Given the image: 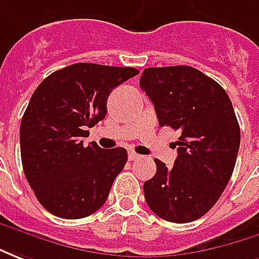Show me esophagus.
<instances>
[{"label": "esophagus", "mask_w": 259, "mask_h": 259, "mask_svg": "<svg viewBox=\"0 0 259 259\" xmlns=\"http://www.w3.org/2000/svg\"><path fill=\"white\" fill-rule=\"evenodd\" d=\"M128 159H130V160H137V159H139V155L138 153H135L134 150H130V152H128Z\"/></svg>", "instance_id": "1"}]
</instances>
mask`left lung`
Returning <instances> with one entry per match:
<instances>
[{
  "label": "left lung",
  "mask_w": 259,
  "mask_h": 259,
  "mask_svg": "<svg viewBox=\"0 0 259 259\" xmlns=\"http://www.w3.org/2000/svg\"><path fill=\"white\" fill-rule=\"evenodd\" d=\"M139 86L159 125L181 133L173 167L155 159L156 174L144 184L146 203L164 221H197L218 202L234 170L240 126L232 102L216 80L188 65L146 68Z\"/></svg>",
  "instance_id": "1"
}]
</instances>
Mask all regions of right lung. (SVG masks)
Wrapping results in <instances>:
<instances>
[{
    "label": "right lung",
    "instance_id": "right-lung-1",
    "mask_svg": "<svg viewBox=\"0 0 259 259\" xmlns=\"http://www.w3.org/2000/svg\"><path fill=\"white\" fill-rule=\"evenodd\" d=\"M138 74L79 62L49 75L34 91L21 121L22 166L50 213L80 219L103 206L128 155L124 148L85 146L83 138L106 117L110 92Z\"/></svg>",
    "mask_w": 259,
    "mask_h": 259
}]
</instances>
